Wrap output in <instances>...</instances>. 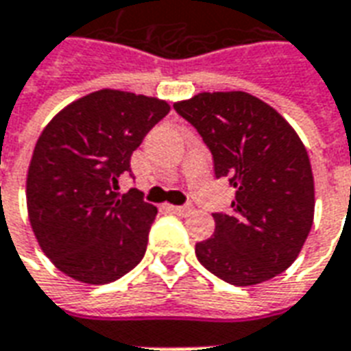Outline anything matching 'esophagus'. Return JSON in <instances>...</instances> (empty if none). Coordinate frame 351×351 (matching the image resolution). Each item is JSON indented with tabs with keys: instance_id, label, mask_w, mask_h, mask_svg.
Returning <instances> with one entry per match:
<instances>
[{
	"instance_id": "esophagus-1",
	"label": "esophagus",
	"mask_w": 351,
	"mask_h": 351,
	"mask_svg": "<svg viewBox=\"0 0 351 351\" xmlns=\"http://www.w3.org/2000/svg\"><path fill=\"white\" fill-rule=\"evenodd\" d=\"M168 209L176 215H189L194 211L193 206H168Z\"/></svg>"
}]
</instances>
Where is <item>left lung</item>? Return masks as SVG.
<instances>
[{
	"instance_id": "1",
	"label": "left lung",
	"mask_w": 351,
	"mask_h": 351,
	"mask_svg": "<svg viewBox=\"0 0 351 351\" xmlns=\"http://www.w3.org/2000/svg\"><path fill=\"white\" fill-rule=\"evenodd\" d=\"M213 155L215 178L235 198L213 213L215 234L196 243L198 262L234 286H252L290 267L314 221V179L298 132L245 91L198 93L173 104Z\"/></svg>"
}]
</instances>
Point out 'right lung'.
Here are the masks:
<instances>
[{"label": "right lung", "instance_id": "add662e5", "mask_svg": "<svg viewBox=\"0 0 351 351\" xmlns=\"http://www.w3.org/2000/svg\"><path fill=\"white\" fill-rule=\"evenodd\" d=\"M170 112L168 102L101 89L69 104L33 149L25 198L33 234L74 280L108 284L144 258L157 207L119 193L130 155Z\"/></svg>", "mask_w": 351, "mask_h": 351}]
</instances>
